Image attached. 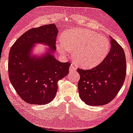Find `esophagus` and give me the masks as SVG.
<instances>
[{
  "label": "esophagus",
  "mask_w": 133,
  "mask_h": 133,
  "mask_svg": "<svg viewBox=\"0 0 133 133\" xmlns=\"http://www.w3.org/2000/svg\"><path fill=\"white\" fill-rule=\"evenodd\" d=\"M76 69H77V68H76V65L74 64H72L71 65V66H70V68H69V71H71V72L74 71H76Z\"/></svg>",
  "instance_id": "obj_1"
}]
</instances>
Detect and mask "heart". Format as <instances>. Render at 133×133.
<instances>
[{"label":"heart","mask_w":133,"mask_h":133,"mask_svg":"<svg viewBox=\"0 0 133 133\" xmlns=\"http://www.w3.org/2000/svg\"><path fill=\"white\" fill-rule=\"evenodd\" d=\"M62 39L56 43L57 51L62 55H68L70 49H74L75 61L83 68L98 65L107 57L110 49L108 38L89 30H71L64 33Z\"/></svg>","instance_id":"1"}]
</instances>
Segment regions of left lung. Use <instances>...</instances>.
Masks as SVG:
<instances>
[{"label": "left lung", "mask_w": 133, "mask_h": 133, "mask_svg": "<svg viewBox=\"0 0 133 133\" xmlns=\"http://www.w3.org/2000/svg\"><path fill=\"white\" fill-rule=\"evenodd\" d=\"M111 49L100 64L89 70L77 69L81 79L78 89L87 105L101 106L110 103L123 86L126 73L123 48L110 36Z\"/></svg>", "instance_id": "obj_1"}]
</instances>
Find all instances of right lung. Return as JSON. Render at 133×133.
Returning a JSON list of instances; mask_svg holds the SVG:
<instances>
[{
  "instance_id": "add662e5",
  "label": "right lung",
  "mask_w": 133,
  "mask_h": 133,
  "mask_svg": "<svg viewBox=\"0 0 133 133\" xmlns=\"http://www.w3.org/2000/svg\"><path fill=\"white\" fill-rule=\"evenodd\" d=\"M58 30L55 24L33 28L14 43L9 56V76L18 95L25 102L45 105L55 97L57 82L69 73V62L54 57ZM41 43L49 48L42 55H34L32 49Z\"/></svg>"
}]
</instances>
